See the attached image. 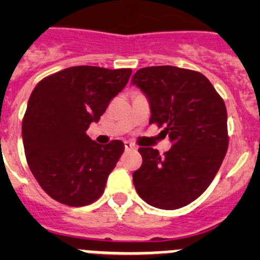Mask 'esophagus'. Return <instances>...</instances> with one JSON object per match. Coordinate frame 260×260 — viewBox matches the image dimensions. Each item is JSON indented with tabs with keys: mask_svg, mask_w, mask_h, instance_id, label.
<instances>
[{
	"mask_svg": "<svg viewBox=\"0 0 260 260\" xmlns=\"http://www.w3.org/2000/svg\"><path fill=\"white\" fill-rule=\"evenodd\" d=\"M135 146L133 143H130V142H125V150L126 151H130V150H134Z\"/></svg>",
	"mask_w": 260,
	"mask_h": 260,
	"instance_id": "obj_1",
	"label": "esophagus"
}]
</instances>
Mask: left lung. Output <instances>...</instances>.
Returning <instances> with one entry per match:
<instances>
[{
    "instance_id": "1",
    "label": "left lung",
    "mask_w": 260,
    "mask_h": 260,
    "mask_svg": "<svg viewBox=\"0 0 260 260\" xmlns=\"http://www.w3.org/2000/svg\"><path fill=\"white\" fill-rule=\"evenodd\" d=\"M132 83L148 98L150 123L172 143L164 155L138 150L143 162L133 173L137 192L161 210L187 206L206 191L228 150L224 100L202 73L176 66L139 69Z\"/></svg>"
}]
</instances>
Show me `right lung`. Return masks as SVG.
Instances as JSON below:
<instances>
[{"label":"right lung","instance_id":"obj_1","mask_svg":"<svg viewBox=\"0 0 260 260\" xmlns=\"http://www.w3.org/2000/svg\"><path fill=\"white\" fill-rule=\"evenodd\" d=\"M132 69L74 66L41 79L22 121L32 174L50 198L70 207L93 203L125 150L121 141L100 146L86 134L127 84Z\"/></svg>","mask_w":260,"mask_h":260}]
</instances>
